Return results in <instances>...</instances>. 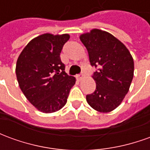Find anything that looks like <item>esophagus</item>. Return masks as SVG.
I'll return each mask as SVG.
<instances>
[{"label": "esophagus", "mask_w": 150, "mask_h": 150, "mask_svg": "<svg viewBox=\"0 0 150 150\" xmlns=\"http://www.w3.org/2000/svg\"><path fill=\"white\" fill-rule=\"evenodd\" d=\"M76 79H78L79 81H80V80H82V79H83V75H76Z\"/></svg>", "instance_id": "34e87169"}]
</instances>
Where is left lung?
<instances>
[{
    "label": "left lung",
    "instance_id": "1",
    "mask_svg": "<svg viewBox=\"0 0 150 150\" xmlns=\"http://www.w3.org/2000/svg\"><path fill=\"white\" fill-rule=\"evenodd\" d=\"M91 66L99 67L93 79L96 88L86 100L93 109L110 112L121 104L133 78L134 62L124 44L112 34L93 29L79 36Z\"/></svg>",
    "mask_w": 150,
    "mask_h": 150
}]
</instances>
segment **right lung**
<instances>
[{
    "instance_id": "obj_1",
    "label": "right lung",
    "mask_w": 150,
    "mask_h": 150,
    "mask_svg": "<svg viewBox=\"0 0 150 150\" xmlns=\"http://www.w3.org/2000/svg\"><path fill=\"white\" fill-rule=\"evenodd\" d=\"M68 34H43L34 38L18 57L16 75L28 100L44 113L60 110L67 103L75 78L67 75L60 59Z\"/></svg>"
}]
</instances>
